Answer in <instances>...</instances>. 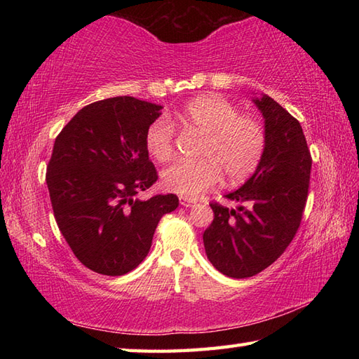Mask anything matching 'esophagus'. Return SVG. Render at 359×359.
Returning <instances> with one entry per match:
<instances>
[{"mask_svg": "<svg viewBox=\"0 0 359 359\" xmlns=\"http://www.w3.org/2000/svg\"><path fill=\"white\" fill-rule=\"evenodd\" d=\"M197 202L196 201H193V199H188V197H180V205L182 207H194Z\"/></svg>", "mask_w": 359, "mask_h": 359, "instance_id": "esophagus-1", "label": "esophagus"}]
</instances>
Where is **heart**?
Listing matches in <instances>:
<instances>
[{"instance_id": "heart-1", "label": "heart", "mask_w": 359, "mask_h": 359, "mask_svg": "<svg viewBox=\"0 0 359 359\" xmlns=\"http://www.w3.org/2000/svg\"><path fill=\"white\" fill-rule=\"evenodd\" d=\"M185 133L202 135L197 160H179L162 172L165 189L196 199L222 175L239 184L253 174L265 154L266 129L259 118L241 114L238 106L220 97H199L175 114ZM149 156L166 162L174 154V126L165 116L152 120L144 131Z\"/></svg>"}]
</instances>
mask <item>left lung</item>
Returning <instances> with one entry per match:
<instances>
[{
	"mask_svg": "<svg viewBox=\"0 0 359 359\" xmlns=\"http://www.w3.org/2000/svg\"><path fill=\"white\" fill-rule=\"evenodd\" d=\"M255 103L265 118V154L245 185L225 196L242 203L238 211L211 202L215 219L203 233L210 262L236 279L255 276L284 253L310 187L311 156L301 123L269 95Z\"/></svg>",
	"mask_w": 359,
	"mask_h": 359,
	"instance_id": "obj_1",
	"label": "left lung"
}]
</instances>
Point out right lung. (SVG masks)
<instances>
[{
	"label": "right lung",
	"mask_w": 359,
	"mask_h": 359,
	"mask_svg": "<svg viewBox=\"0 0 359 359\" xmlns=\"http://www.w3.org/2000/svg\"><path fill=\"white\" fill-rule=\"evenodd\" d=\"M160 109L126 95L94 102L53 143L46 171L53 216L75 257L104 276L134 270L158 220L179 207L175 194L135 197L158 179L144 131Z\"/></svg>",
	"instance_id": "add662e5"
}]
</instances>
